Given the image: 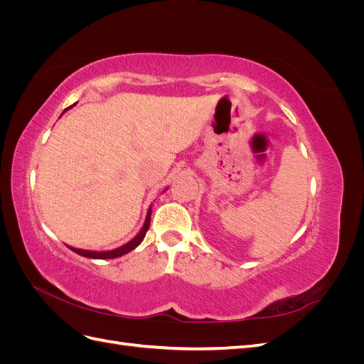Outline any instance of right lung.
Returning a JSON list of instances; mask_svg holds the SVG:
<instances>
[{
	"label": "right lung",
	"instance_id": "1",
	"mask_svg": "<svg viewBox=\"0 0 364 364\" xmlns=\"http://www.w3.org/2000/svg\"><path fill=\"white\" fill-rule=\"evenodd\" d=\"M150 215H151V209H149L146 223H144V226H142L141 232L134 240L129 241L127 245L121 246V247H118L115 250H111V252H91V250H82V249H74V247H70V249L73 252H75V253H79V255H82V257L94 258V259H111V258H118L121 255H126V253H129L130 250H134L136 246H139L141 241L144 240L147 230H149V226H150Z\"/></svg>",
	"mask_w": 364,
	"mask_h": 364
}]
</instances>
